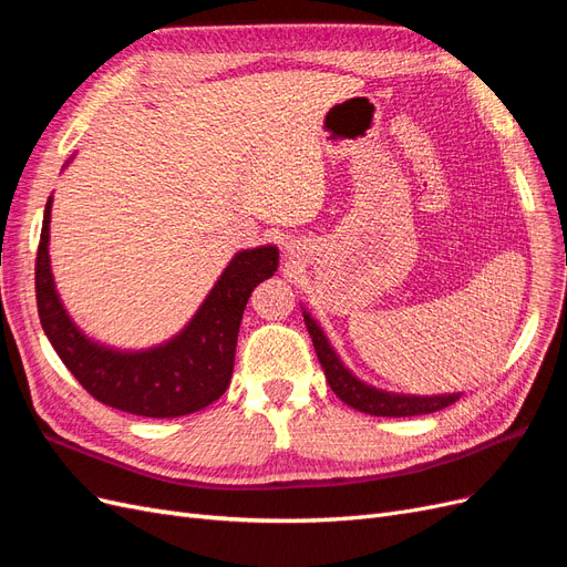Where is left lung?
I'll return each instance as SVG.
<instances>
[{"label":"left lung","instance_id":"obj_1","mask_svg":"<svg viewBox=\"0 0 567 567\" xmlns=\"http://www.w3.org/2000/svg\"><path fill=\"white\" fill-rule=\"evenodd\" d=\"M302 315H305L307 331H310V336H312L321 369L326 373V381H329L331 390L348 406H352L357 411H364V414H371V416H419V414H433V411H440L458 400V394H437V398H406V394H392V392H383V390L364 385L362 381H357L346 367H342V362L331 350L329 340H326V336L321 333L317 321L307 312H302Z\"/></svg>","mask_w":567,"mask_h":567}]
</instances>
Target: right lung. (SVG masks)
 <instances>
[{
	"mask_svg": "<svg viewBox=\"0 0 567 567\" xmlns=\"http://www.w3.org/2000/svg\"><path fill=\"white\" fill-rule=\"evenodd\" d=\"M47 200L35 257L40 323L65 369L94 400L146 419H175L213 404L229 388L244 310L252 288L279 267L274 246L238 252L186 329L161 348L117 352L84 338L65 315L49 269Z\"/></svg>",
	"mask_w": 567,
	"mask_h": 567,
	"instance_id": "obj_1",
	"label": "right lung"
}]
</instances>
